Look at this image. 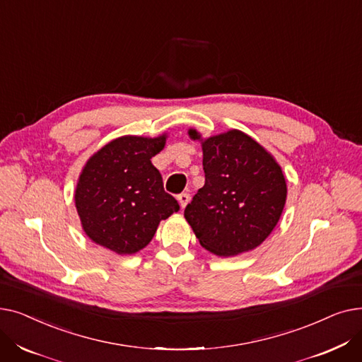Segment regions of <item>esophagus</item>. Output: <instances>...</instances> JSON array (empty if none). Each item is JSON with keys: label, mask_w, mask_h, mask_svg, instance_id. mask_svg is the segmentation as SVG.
I'll return each instance as SVG.
<instances>
[{"label": "esophagus", "mask_w": 362, "mask_h": 362, "mask_svg": "<svg viewBox=\"0 0 362 362\" xmlns=\"http://www.w3.org/2000/svg\"><path fill=\"white\" fill-rule=\"evenodd\" d=\"M189 199H191V197H189V194H186V192L180 194V195H179V202H180V206H182V208H185V206L187 205Z\"/></svg>", "instance_id": "obj_1"}]
</instances>
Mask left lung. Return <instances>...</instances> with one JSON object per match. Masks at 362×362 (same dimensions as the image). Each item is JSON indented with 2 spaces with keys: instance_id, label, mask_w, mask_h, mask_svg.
Listing matches in <instances>:
<instances>
[{
  "instance_id": "1",
  "label": "left lung",
  "mask_w": 362,
  "mask_h": 362,
  "mask_svg": "<svg viewBox=\"0 0 362 362\" xmlns=\"http://www.w3.org/2000/svg\"><path fill=\"white\" fill-rule=\"evenodd\" d=\"M192 139H201L189 130ZM202 141V139H201ZM205 185L185 208L202 248L218 257L255 250L273 232L286 202L281 167L240 130L202 141Z\"/></svg>"
}]
</instances>
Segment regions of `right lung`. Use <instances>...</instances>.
Instances as JSON below:
<instances>
[{
  "mask_svg": "<svg viewBox=\"0 0 362 362\" xmlns=\"http://www.w3.org/2000/svg\"><path fill=\"white\" fill-rule=\"evenodd\" d=\"M158 138L122 136L88 160L74 192L76 210L90 240L119 255L135 254L154 238L161 220L179 211L151 158L165 145Z\"/></svg>",
  "mask_w": 362,
  "mask_h": 362,
  "instance_id": "add662e5",
  "label": "right lung"
}]
</instances>
